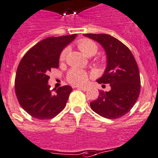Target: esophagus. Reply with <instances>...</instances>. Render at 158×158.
I'll return each instance as SVG.
<instances>
[{
  "label": "esophagus",
  "instance_id": "obj_1",
  "mask_svg": "<svg viewBox=\"0 0 158 158\" xmlns=\"http://www.w3.org/2000/svg\"><path fill=\"white\" fill-rule=\"evenodd\" d=\"M77 89H80V90H82V91H86V90H87V88H86V87H80V86H78Z\"/></svg>",
  "mask_w": 158,
  "mask_h": 158
}]
</instances>
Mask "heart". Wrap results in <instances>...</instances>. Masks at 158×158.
<instances>
[{"mask_svg":"<svg viewBox=\"0 0 158 158\" xmlns=\"http://www.w3.org/2000/svg\"><path fill=\"white\" fill-rule=\"evenodd\" d=\"M77 47L81 52L86 57H92L98 51V46L94 41L89 39H81L77 42ZM67 49H64L59 56V61H64L65 59ZM88 76L85 71L77 68H72L67 74V80L69 83L75 86H82L87 82Z\"/></svg>","mask_w":158,"mask_h":158,"instance_id":"heart-1","label":"heart"}]
</instances>
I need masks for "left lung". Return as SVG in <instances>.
Returning a JSON list of instances; mask_svg holds the SVG:
<instances>
[{
  "label": "left lung",
  "mask_w": 158,
  "mask_h": 158,
  "mask_svg": "<svg viewBox=\"0 0 158 158\" xmlns=\"http://www.w3.org/2000/svg\"><path fill=\"white\" fill-rule=\"evenodd\" d=\"M99 43L106 52L107 67L97 82L110 84L108 92L100 91L98 98L90 102L97 114L106 118H118L132 109L140 91L139 68L130 50L108 34H84Z\"/></svg>",
  "instance_id": "1"
}]
</instances>
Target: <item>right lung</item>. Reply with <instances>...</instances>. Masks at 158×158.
I'll list each match as a JSON object with an SVG mask.
<instances>
[{"mask_svg": "<svg viewBox=\"0 0 158 158\" xmlns=\"http://www.w3.org/2000/svg\"><path fill=\"white\" fill-rule=\"evenodd\" d=\"M77 35L51 36L40 41L23 56L15 80L17 99L21 107L35 118L55 117L64 108L72 88L64 86L50 90L48 73L59 66V56Z\"/></svg>", "mask_w": 158, "mask_h": 158, "instance_id": "1", "label": "right lung"}]
</instances>
